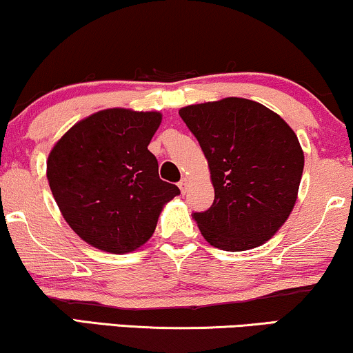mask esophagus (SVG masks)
Returning <instances> with one entry per match:
<instances>
[{"label": "esophagus", "instance_id": "34e87169", "mask_svg": "<svg viewBox=\"0 0 353 353\" xmlns=\"http://www.w3.org/2000/svg\"><path fill=\"white\" fill-rule=\"evenodd\" d=\"M188 183H190V180H188L186 176H183V178H181V181L178 183V186H180L181 193H185V191H186V188H188Z\"/></svg>", "mask_w": 353, "mask_h": 353}]
</instances>
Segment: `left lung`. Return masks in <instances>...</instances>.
Here are the masks:
<instances>
[{
	"instance_id": "1",
	"label": "left lung",
	"mask_w": 353,
	"mask_h": 353,
	"mask_svg": "<svg viewBox=\"0 0 353 353\" xmlns=\"http://www.w3.org/2000/svg\"><path fill=\"white\" fill-rule=\"evenodd\" d=\"M208 159L214 203L193 219L209 245L258 248L276 235L299 198L305 155L299 137L254 100L227 97L180 108Z\"/></svg>"
}]
</instances>
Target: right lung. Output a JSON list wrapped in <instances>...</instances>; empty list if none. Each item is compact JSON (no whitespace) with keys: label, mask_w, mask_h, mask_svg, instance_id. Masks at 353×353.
Here are the masks:
<instances>
[{"label":"right lung","mask_w":353,"mask_h":353,"mask_svg":"<svg viewBox=\"0 0 353 353\" xmlns=\"http://www.w3.org/2000/svg\"><path fill=\"white\" fill-rule=\"evenodd\" d=\"M160 112L107 108L70 128L50 150L47 178L59 212L79 238L113 254L152 236L163 205L180 194L160 180L148 145Z\"/></svg>","instance_id":"add662e5"}]
</instances>
